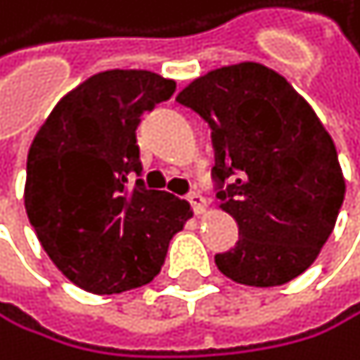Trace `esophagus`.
Masks as SVG:
<instances>
[{
	"label": "esophagus",
	"instance_id": "1",
	"mask_svg": "<svg viewBox=\"0 0 360 360\" xmlns=\"http://www.w3.org/2000/svg\"><path fill=\"white\" fill-rule=\"evenodd\" d=\"M188 201H190L192 207H195V212H197V214H203V212H205V199L199 195V192H190V195H188Z\"/></svg>",
	"mask_w": 360,
	"mask_h": 360
}]
</instances>
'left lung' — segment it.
<instances>
[{
    "label": "left lung",
    "mask_w": 360,
    "mask_h": 360,
    "mask_svg": "<svg viewBox=\"0 0 360 360\" xmlns=\"http://www.w3.org/2000/svg\"><path fill=\"white\" fill-rule=\"evenodd\" d=\"M176 101L212 130L219 207L241 234L232 250L214 257L217 268L252 288L283 285L303 274L345 199L339 155L312 105L285 77L257 61L210 70Z\"/></svg>",
    "instance_id": "obj_1"
}]
</instances>
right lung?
Masks as SVG:
<instances>
[{"instance_id":"1","label":"right lung","mask_w":360,"mask_h":360,"mask_svg":"<svg viewBox=\"0 0 360 360\" xmlns=\"http://www.w3.org/2000/svg\"><path fill=\"white\" fill-rule=\"evenodd\" d=\"M176 84L150 70H105L48 115L28 150L24 203L59 272L92 294H119L161 272L170 239L192 217L188 201L148 190L136 126Z\"/></svg>"}]
</instances>
